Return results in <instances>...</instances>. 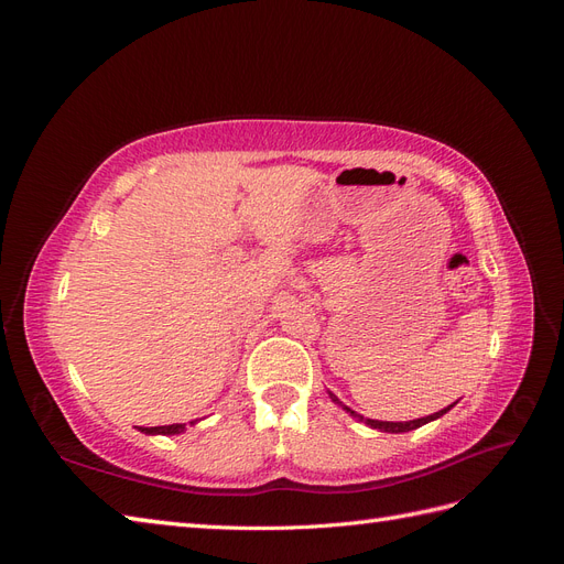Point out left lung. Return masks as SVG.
Segmentation results:
<instances>
[{"instance_id":"obj_1","label":"left lung","mask_w":564,"mask_h":564,"mask_svg":"<svg viewBox=\"0 0 564 564\" xmlns=\"http://www.w3.org/2000/svg\"><path fill=\"white\" fill-rule=\"evenodd\" d=\"M329 398H332V402H336L338 406H344L346 412L352 416V419H357V421H365L369 429H377V431H381V433H409V431H416V429H421V425H425V423H431V421H435V419H440V416H445L449 409L456 404H449V406H445V409H440V412H435V414H431V416H421V419H414V421H377V419H365V416H360L357 412H352L350 406H346L344 402H340L334 392H329Z\"/></svg>"}]
</instances>
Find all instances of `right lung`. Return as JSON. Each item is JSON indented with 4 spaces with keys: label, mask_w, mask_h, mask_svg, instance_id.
<instances>
[{
    "label": "right lung",
    "mask_w": 564,
    "mask_h": 564,
    "mask_svg": "<svg viewBox=\"0 0 564 564\" xmlns=\"http://www.w3.org/2000/svg\"><path fill=\"white\" fill-rule=\"evenodd\" d=\"M193 423V421H191ZM145 435H181L185 431V423H172V425H141L139 429Z\"/></svg>",
    "instance_id": "right-lung-1"
}]
</instances>
